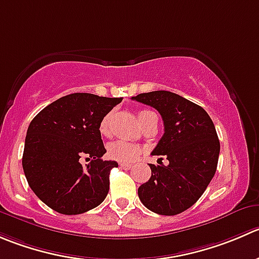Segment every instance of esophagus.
<instances>
[{
  "label": "esophagus",
  "instance_id": "1",
  "mask_svg": "<svg viewBox=\"0 0 259 259\" xmlns=\"http://www.w3.org/2000/svg\"><path fill=\"white\" fill-rule=\"evenodd\" d=\"M120 167H121L122 169H130V168H132L133 165L130 164V163H124V162H122V163H120Z\"/></svg>",
  "mask_w": 259,
  "mask_h": 259
}]
</instances>
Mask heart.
Segmentation results:
<instances>
[{
  "mask_svg": "<svg viewBox=\"0 0 259 259\" xmlns=\"http://www.w3.org/2000/svg\"><path fill=\"white\" fill-rule=\"evenodd\" d=\"M153 115L155 114L149 110H142V111L138 112V119H139L140 124L143 125ZM112 119H114V111L105 115L100 122L99 130L104 137H109L110 133H111ZM142 152L143 148L140 145L135 144V143L125 142V140H116V142L110 143L109 147H107V155L111 159L119 160V162H132L138 155L142 154Z\"/></svg>",
  "mask_w": 259,
  "mask_h": 259,
  "instance_id": "b5f03b06",
  "label": "heart"
}]
</instances>
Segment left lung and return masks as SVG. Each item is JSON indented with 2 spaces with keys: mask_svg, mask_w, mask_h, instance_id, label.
<instances>
[{
  "mask_svg": "<svg viewBox=\"0 0 259 259\" xmlns=\"http://www.w3.org/2000/svg\"><path fill=\"white\" fill-rule=\"evenodd\" d=\"M132 99L162 116L164 134L152 154L169 162L150 164L152 176L138 188L140 201L155 214H181L201 197L217 172L220 142L214 122L201 106L173 92L153 91Z\"/></svg>",
  "mask_w": 259,
  "mask_h": 259,
  "instance_id": "8db88e82",
  "label": "left lung"
}]
</instances>
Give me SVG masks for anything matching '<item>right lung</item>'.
<instances>
[{"instance_id":"add662e5","label":"right lung","mask_w":259,"mask_h":259,"mask_svg":"<svg viewBox=\"0 0 259 259\" xmlns=\"http://www.w3.org/2000/svg\"><path fill=\"white\" fill-rule=\"evenodd\" d=\"M122 99L71 94L32 119L25 139L22 168L30 188L54 211L77 215L99 206L110 188L115 160L106 153L99 126ZM92 162L82 166V157Z\"/></svg>"}]
</instances>
